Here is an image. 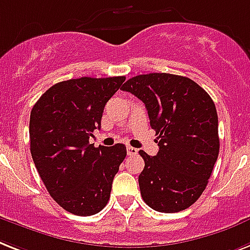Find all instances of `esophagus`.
<instances>
[{"mask_svg":"<svg viewBox=\"0 0 250 250\" xmlns=\"http://www.w3.org/2000/svg\"><path fill=\"white\" fill-rule=\"evenodd\" d=\"M126 151H127V155H130V156H133V155H137L138 153V149L134 148V147H130V146L127 147Z\"/></svg>","mask_w":250,"mask_h":250,"instance_id":"obj_1","label":"esophagus"}]
</instances>
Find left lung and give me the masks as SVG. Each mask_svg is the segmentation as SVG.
I'll return each mask as SVG.
<instances>
[{"instance_id": "obj_1", "label": "left lung", "mask_w": 250, "mask_h": 250, "mask_svg": "<svg viewBox=\"0 0 250 250\" xmlns=\"http://www.w3.org/2000/svg\"><path fill=\"white\" fill-rule=\"evenodd\" d=\"M145 103L159 152L145 151L139 174L143 200L153 210L177 213L200 197L219 153L218 116L209 94L188 77L148 73L121 87Z\"/></svg>"}]
</instances>
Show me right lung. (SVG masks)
I'll use <instances>...</instances> for the list:
<instances>
[{"instance_id": "1", "label": "right lung", "mask_w": 250, "mask_h": 250, "mask_svg": "<svg viewBox=\"0 0 250 250\" xmlns=\"http://www.w3.org/2000/svg\"><path fill=\"white\" fill-rule=\"evenodd\" d=\"M125 81L124 76L62 81L50 87L31 111L29 138L36 169L50 196L76 215L97 214L107 205L120 164L121 143L94 147L105 103Z\"/></svg>"}]
</instances>
